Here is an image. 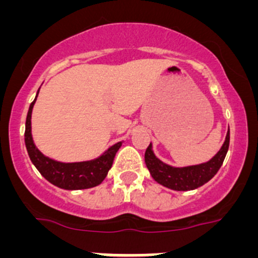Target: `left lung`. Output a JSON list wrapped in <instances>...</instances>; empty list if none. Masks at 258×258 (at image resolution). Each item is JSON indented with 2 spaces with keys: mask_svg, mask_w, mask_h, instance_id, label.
<instances>
[{
  "mask_svg": "<svg viewBox=\"0 0 258 258\" xmlns=\"http://www.w3.org/2000/svg\"><path fill=\"white\" fill-rule=\"evenodd\" d=\"M228 146H230V128L226 135L222 147L210 161L200 165L173 167L162 162L153 153L152 145L150 144L145 153V162L151 176L157 183L175 191H191L204 186L217 173L227 155Z\"/></svg>",
  "mask_w": 258,
  "mask_h": 258,
  "instance_id": "obj_1",
  "label": "left lung"
}]
</instances>
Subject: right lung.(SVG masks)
Here are the masks:
<instances>
[{"instance_id": "1", "label": "right lung", "mask_w": 258, "mask_h": 258, "mask_svg": "<svg viewBox=\"0 0 258 258\" xmlns=\"http://www.w3.org/2000/svg\"><path fill=\"white\" fill-rule=\"evenodd\" d=\"M40 91V90H38ZM36 95V98L38 96ZM36 98L30 105L27 117H26V130H25V144L27 148L28 156L31 162L35 165L38 172L43 176L48 182L54 186L63 189H86L92 188L102 183L103 179L107 176L108 171L112 167V163L117 151L122 146V142H117L111 146L107 151L90 161L82 162H59L52 160L43 155L37 147L32 139L31 132V117H32V108L35 106Z\"/></svg>"}]
</instances>
